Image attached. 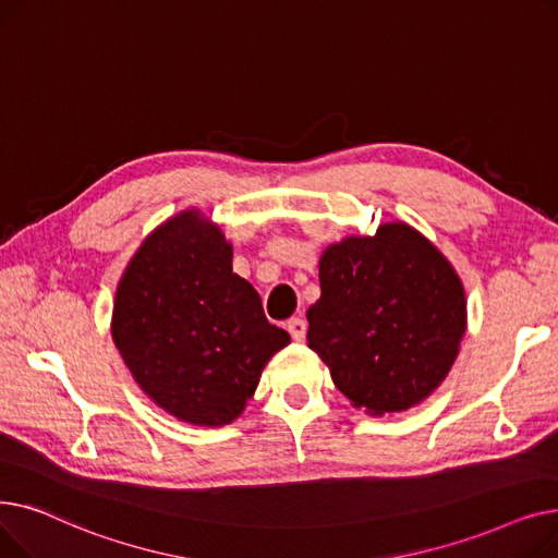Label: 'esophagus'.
Instances as JSON below:
<instances>
[{
    "instance_id": "obj_1",
    "label": "esophagus",
    "mask_w": 558,
    "mask_h": 558,
    "mask_svg": "<svg viewBox=\"0 0 558 558\" xmlns=\"http://www.w3.org/2000/svg\"><path fill=\"white\" fill-rule=\"evenodd\" d=\"M286 329H288L290 336H293V340H298V342H302L306 338V323L302 320V317H290Z\"/></svg>"
}]
</instances>
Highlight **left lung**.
Listing matches in <instances>:
<instances>
[{
  "label": "left lung",
  "instance_id": "left-lung-1",
  "mask_svg": "<svg viewBox=\"0 0 558 558\" xmlns=\"http://www.w3.org/2000/svg\"><path fill=\"white\" fill-rule=\"evenodd\" d=\"M308 348L367 413H400L432 395L465 331V295L447 258L404 222L344 238L320 258Z\"/></svg>",
  "mask_w": 558,
  "mask_h": 558
}]
</instances>
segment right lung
<instances>
[{
	"instance_id": "1",
	"label": "right lung",
	"mask_w": 558,
	"mask_h": 558,
	"mask_svg": "<svg viewBox=\"0 0 558 558\" xmlns=\"http://www.w3.org/2000/svg\"><path fill=\"white\" fill-rule=\"evenodd\" d=\"M113 340L158 407L222 427L241 415L290 336L268 323L252 283L233 272L220 229L189 210L158 227L126 265Z\"/></svg>"
}]
</instances>
